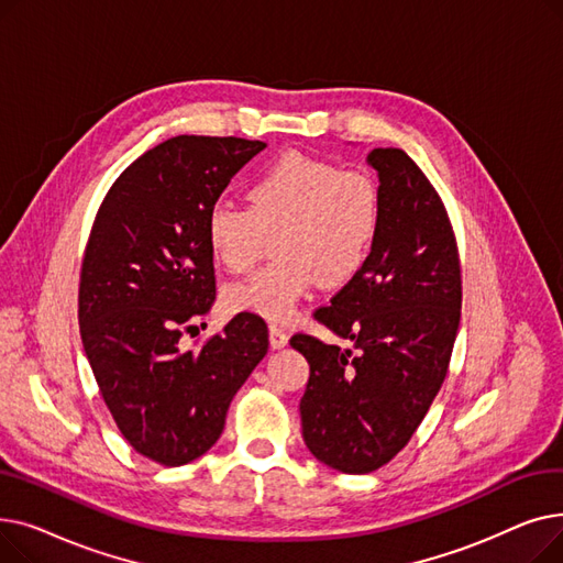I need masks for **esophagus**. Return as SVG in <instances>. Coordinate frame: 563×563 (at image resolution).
I'll list each match as a JSON object with an SVG mask.
<instances>
[{
  "instance_id": "34e87169",
  "label": "esophagus",
  "mask_w": 563,
  "mask_h": 563,
  "mask_svg": "<svg viewBox=\"0 0 563 563\" xmlns=\"http://www.w3.org/2000/svg\"><path fill=\"white\" fill-rule=\"evenodd\" d=\"M269 342H272L274 349H283V346H287L289 335L278 327H269Z\"/></svg>"
}]
</instances>
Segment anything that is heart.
Returning <instances> with one entry per match:
<instances>
[{
	"mask_svg": "<svg viewBox=\"0 0 563 563\" xmlns=\"http://www.w3.org/2000/svg\"><path fill=\"white\" fill-rule=\"evenodd\" d=\"M246 200L249 210L212 207L205 221L207 249L225 272L246 274L260 257L262 232L280 228L274 244L280 260L228 287L225 303L232 312L287 323L317 283H349L369 255L378 205L361 173L287 153L255 177Z\"/></svg>",
	"mask_w": 563,
	"mask_h": 563,
	"instance_id": "heart-1",
	"label": "heart"
}]
</instances>
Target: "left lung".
I'll use <instances>...</instances> for the list:
<instances>
[{
  "mask_svg": "<svg viewBox=\"0 0 563 563\" xmlns=\"http://www.w3.org/2000/svg\"><path fill=\"white\" fill-rule=\"evenodd\" d=\"M372 251L314 319L351 346L294 335L310 378L301 427L310 454L365 475L406 448L435 399L459 333L461 266L440 196L399 147H374Z\"/></svg>",
  "mask_w": 563,
  "mask_h": 563,
  "instance_id": "left-lung-1",
  "label": "left lung"
}]
</instances>
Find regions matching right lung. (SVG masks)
Wrapping results in <instances>:
<instances>
[{
	"mask_svg": "<svg viewBox=\"0 0 563 563\" xmlns=\"http://www.w3.org/2000/svg\"><path fill=\"white\" fill-rule=\"evenodd\" d=\"M266 143L173 136L130 164L100 205L79 280V333L107 408L130 445L155 463L196 461L269 349L257 314L185 349L183 333L217 299L205 221Z\"/></svg>",
	"mask_w": 563,
	"mask_h": 563,
	"instance_id": "1",
	"label": "right lung"
}]
</instances>
